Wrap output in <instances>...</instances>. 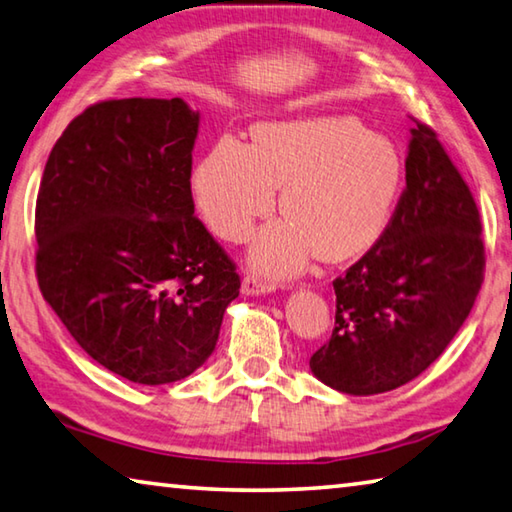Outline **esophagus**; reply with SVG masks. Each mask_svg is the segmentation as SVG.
Wrapping results in <instances>:
<instances>
[{
    "label": "esophagus",
    "mask_w": 512,
    "mask_h": 512,
    "mask_svg": "<svg viewBox=\"0 0 512 512\" xmlns=\"http://www.w3.org/2000/svg\"><path fill=\"white\" fill-rule=\"evenodd\" d=\"M273 289L275 284L259 280L255 275H244V280H241V293L244 296H268V293H273Z\"/></svg>",
    "instance_id": "34e87169"
}]
</instances>
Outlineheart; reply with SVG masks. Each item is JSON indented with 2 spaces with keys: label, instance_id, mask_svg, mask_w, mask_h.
I'll list each match as a JSON object with an SVG mask.
<instances>
[{
  "label": "heart",
  "instance_id": "1",
  "mask_svg": "<svg viewBox=\"0 0 512 512\" xmlns=\"http://www.w3.org/2000/svg\"><path fill=\"white\" fill-rule=\"evenodd\" d=\"M284 187L289 214L257 232L248 262L289 277L311 257L341 262L384 235L402 187V158L391 140L354 119L273 121L255 144L223 135L196 164V207L216 235L244 241L273 212Z\"/></svg>",
  "mask_w": 512,
  "mask_h": 512
}]
</instances>
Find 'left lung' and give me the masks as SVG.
I'll list each match as a JSON object with an SVG mask.
<instances>
[{"label":"left lung","instance_id":"left-lung-1","mask_svg":"<svg viewBox=\"0 0 512 512\" xmlns=\"http://www.w3.org/2000/svg\"><path fill=\"white\" fill-rule=\"evenodd\" d=\"M406 189L384 235L334 280L336 325L309 368L345 395L393 391L427 370L483 282L479 210L429 126L411 128Z\"/></svg>","mask_w":512,"mask_h":512}]
</instances>
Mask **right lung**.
I'll return each instance as SVG.
<instances>
[{"label": "right lung", "mask_w": 512, "mask_h": 512, "mask_svg": "<svg viewBox=\"0 0 512 512\" xmlns=\"http://www.w3.org/2000/svg\"><path fill=\"white\" fill-rule=\"evenodd\" d=\"M198 124L178 97L103 101L65 128L42 173V296L94 361L135 384L201 368L239 296L235 264L194 216Z\"/></svg>", "instance_id": "obj_1"}]
</instances>
